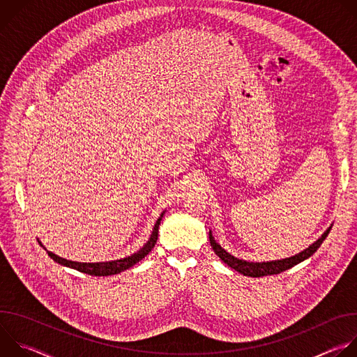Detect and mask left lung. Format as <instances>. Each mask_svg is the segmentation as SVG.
<instances>
[{
	"label": "left lung",
	"instance_id": "1",
	"mask_svg": "<svg viewBox=\"0 0 357 357\" xmlns=\"http://www.w3.org/2000/svg\"><path fill=\"white\" fill-rule=\"evenodd\" d=\"M332 227H329L315 243H312L308 248H305L303 251L295 254L292 257L288 259H282V260H274V261H263V263H250L245 260H240L236 259L231 254H229L225 248L220 247L219 243H216L215 237L212 236V231H209V240H211V245L213 247L215 252L219 256V259L226 263L229 267L234 268L236 271H238L243 275L247 277H264V275H273V274H280L296 264H299L301 261L307 260L308 257H311L312 254L321 247V244L324 243V240L326 238V236L329 234Z\"/></svg>",
	"mask_w": 357,
	"mask_h": 357
}]
</instances>
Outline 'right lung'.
Here are the masks:
<instances>
[{"mask_svg": "<svg viewBox=\"0 0 357 357\" xmlns=\"http://www.w3.org/2000/svg\"><path fill=\"white\" fill-rule=\"evenodd\" d=\"M165 213V212H164ZM164 213H161V216L158 218L154 229H152V233H151V237L148 238V241L144 244L142 248H139L137 252L131 254V256L128 257H124V259H120V260H113V261H101V263H79V261H72V260H66V259H62L59 256H56V254H54L52 251H47L42 243L39 241V244L46 250L47 256L52 259L54 261L59 263L61 266H65V267H70L73 270H77L80 273H84V274H89V275H96V277H101V275H114V274H119L121 271H126L128 270L130 267L135 266L138 261H141L146 254L154 248V245L157 244V240H158V227L161 225V220H162V216Z\"/></svg>", "mask_w": 357, "mask_h": 357, "instance_id": "obj_1", "label": "right lung"}]
</instances>
